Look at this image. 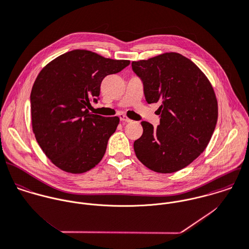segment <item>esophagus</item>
Returning <instances> with one entry per match:
<instances>
[{
  "label": "esophagus",
  "mask_w": 249,
  "mask_h": 249,
  "mask_svg": "<svg viewBox=\"0 0 249 249\" xmlns=\"http://www.w3.org/2000/svg\"><path fill=\"white\" fill-rule=\"evenodd\" d=\"M119 117H120V120L122 122H125V123H130L131 122V120L126 115H124V114H120Z\"/></svg>",
  "instance_id": "esophagus-1"
}]
</instances>
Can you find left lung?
Here are the masks:
<instances>
[{
    "mask_svg": "<svg viewBox=\"0 0 249 249\" xmlns=\"http://www.w3.org/2000/svg\"><path fill=\"white\" fill-rule=\"evenodd\" d=\"M141 77L147 102L160 101L157 129L142 122L143 134L134 142L137 159L157 173H174L195 160L214 131L218 106L204 72L189 59L169 52L132 62Z\"/></svg>",
    "mask_w": 249,
    "mask_h": 249,
    "instance_id": "obj_1",
    "label": "left lung"
}]
</instances>
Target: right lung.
Returning a JSON list of instances; mask_svg holds the SVG:
<instances>
[{"instance_id":"add662e5","label":"right lung","mask_w":249,"mask_h":249,"mask_svg":"<svg viewBox=\"0 0 249 249\" xmlns=\"http://www.w3.org/2000/svg\"><path fill=\"white\" fill-rule=\"evenodd\" d=\"M129 64L128 60L76 49L40 71L31 92L32 127L54 165L67 173L82 174L100 162L120 119L90 113L89 101H97L105 76Z\"/></svg>"}]
</instances>
